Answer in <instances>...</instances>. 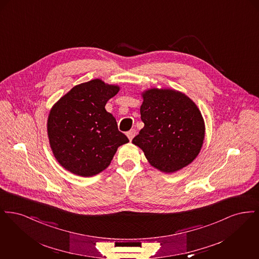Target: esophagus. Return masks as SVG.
Instances as JSON below:
<instances>
[{
    "label": "esophagus",
    "instance_id": "esophagus-1",
    "mask_svg": "<svg viewBox=\"0 0 259 259\" xmlns=\"http://www.w3.org/2000/svg\"><path fill=\"white\" fill-rule=\"evenodd\" d=\"M126 135H127V137H128V139H129L130 141H132V140H133V138L135 137L136 130H134V129H132V130H130V131H128Z\"/></svg>",
    "mask_w": 259,
    "mask_h": 259
}]
</instances>
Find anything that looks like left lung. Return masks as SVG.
Returning <instances> with one entry per match:
<instances>
[{
	"label": "left lung",
	"mask_w": 259,
	"mask_h": 259,
	"mask_svg": "<svg viewBox=\"0 0 259 259\" xmlns=\"http://www.w3.org/2000/svg\"><path fill=\"white\" fill-rule=\"evenodd\" d=\"M144 128L132 143L149 164L166 174L177 172L197 157L205 138V121L196 104L171 88L142 92Z\"/></svg>",
	"instance_id": "obj_1"
}]
</instances>
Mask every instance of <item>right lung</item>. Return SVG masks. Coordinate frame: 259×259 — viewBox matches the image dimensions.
Wrapping results in <instances>:
<instances>
[{
	"label": "right lung",
	"mask_w": 259,
	"mask_h": 259,
	"mask_svg": "<svg viewBox=\"0 0 259 259\" xmlns=\"http://www.w3.org/2000/svg\"><path fill=\"white\" fill-rule=\"evenodd\" d=\"M119 87L100 78L73 87L51 108L48 118L50 148L63 168L80 177L109 167L117 148L129 142L105 109Z\"/></svg>",
	"instance_id": "add662e5"
}]
</instances>
